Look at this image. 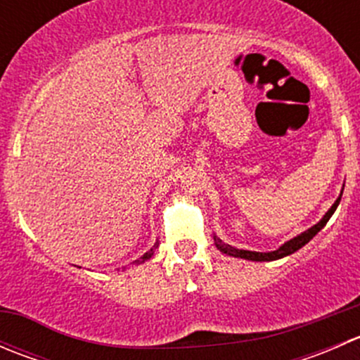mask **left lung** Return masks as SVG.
Returning <instances> with one entry per match:
<instances>
[{
    "label": "left lung",
    "instance_id": "1",
    "mask_svg": "<svg viewBox=\"0 0 360 360\" xmlns=\"http://www.w3.org/2000/svg\"><path fill=\"white\" fill-rule=\"evenodd\" d=\"M341 195H343V191H341ZM341 195H340V197H338V200L333 203L331 209H329L328 212H326V216L322 217V219L319 221V223L315 224V226H311L310 230H307V231H304V233H301V235H297V237H294L292 240L285 242V244L282 245V248H278L277 250H271V252H254V250L235 249V248H231V245H228V244H224V242H221L217 237H214V242H216V248L219 249L221 252L228 254V256L244 257V259H250V261H274V259H281V257H284V256H289V254L296 252L297 249L303 248L304 244H308V242H310L311 238H314L315 235H317L319 231H321L322 228L326 226V223H328V221H329V217H331L333 214H335L338 203H340V200H341Z\"/></svg>",
    "mask_w": 360,
    "mask_h": 360
}]
</instances>
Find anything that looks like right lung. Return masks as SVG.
<instances>
[{
  "instance_id": "1",
  "label": "right lung",
  "mask_w": 360,
  "mask_h": 360,
  "mask_svg": "<svg viewBox=\"0 0 360 360\" xmlns=\"http://www.w3.org/2000/svg\"><path fill=\"white\" fill-rule=\"evenodd\" d=\"M157 248H158V245H155V249H157ZM153 252H155V250H153V249H150V250H148L146 254H144L143 257H141V261H148V259H150L151 256H153Z\"/></svg>"
}]
</instances>
